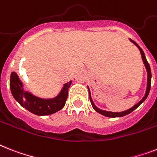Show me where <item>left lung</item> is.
Here are the masks:
<instances>
[{
  "instance_id": "1",
  "label": "left lung",
  "mask_w": 157,
  "mask_h": 157,
  "mask_svg": "<svg viewBox=\"0 0 157 157\" xmlns=\"http://www.w3.org/2000/svg\"><path fill=\"white\" fill-rule=\"evenodd\" d=\"M131 41L132 42V43L135 44L136 46H137V48L140 49V53H141V56H142V59H143V62H144V63L145 67H146V69H147V90H146V93H145V95L144 97L143 98L142 100L140 101H139L137 104H136V105H134L133 107H132L131 109H127V110H125V111H123V112H110V111H105V110H103V109H98V108L97 107L96 105H94V101H93V100H92L91 98V94H90V89H89V87H88V90H89V94H90V102H91L92 104V106H93V108H94L95 110H96L97 112H98L99 114H102V115L105 116V117H109V118H116V117H123V116H125L127 115V114H130V113H132L133 110H135V109H136L137 107H139V105H140L141 103L144 102L145 101V99L147 98V96H148V94L149 92H150V89H151V68H150V65H149L148 62L147 61V59H146V57H145V55H144V51H143L142 49H141V48L140 47V46L137 44V43H136L135 41H133V40H132V39H130Z\"/></svg>"
}]
</instances>
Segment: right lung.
I'll list each match as a JSON object with an SVG mask.
<instances>
[{
    "mask_svg": "<svg viewBox=\"0 0 157 157\" xmlns=\"http://www.w3.org/2000/svg\"><path fill=\"white\" fill-rule=\"evenodd\" d=\"M71 83L72 81L64 84L59 95L52 99L39 98L29 92L24 91L22 84L14 72L10 76V86L13 96L21 106L36 115H48L59 111L64 106Z\"/></svg>",
    "mask_w": 157,
    "mask_h": 157,
    "instance_id": "obj_1",
    "label": "right lung"
}]
</instances>
